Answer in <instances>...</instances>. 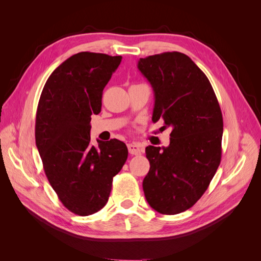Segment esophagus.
<instances>
[{
	"label": "esophagus",
	"instance_id": "esophagus-1",
	"mask_svg": "<svg viewBox=\"0 0 261 261\" xmlns=\"http://www.w3.org/2000/svg\"><path fill=\"white\" fill-rule=\"evenodd\" d=\"M127 148H128L129 153L133 154V155H139L141 153V151H143V150H141V148H140V146L136 145V144H128Z\"/></svg>",
	"mask_w": 261,
	"mask_h": 261
}]
</instances>
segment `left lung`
I'll list each match as a JSON object with an SVG mask.
<instances>
[{
  "instance_id": "left-lung-1",
  "label": "left lung",
  "mask_w": 261,
  "mask_h": 261,
  "mask_svg": "<svg viewBox=\"0 0 261 261\" xmlns=\"http://www.w3.org/2000/svg\"><path fill=\"white\" fill-rule=\"evenodd\" d=\"M138 69L154 91L152 121L161 118L172 128L169 147L146 148L145 197L159 213L177 215L200 199L218 170L222 112L207 76L186 54L150 55Z\"/></svg>"
}]
</instances>
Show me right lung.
Segmentation results:
<instances>
[{
    "instance_id": "1",
    "label": "right lung",
    "mask_w": 261,
    "mask_h": 261,
    "mask_svg": "<svg viewBox=\"0 0 261 261\" xmlns=\"http://www.w3.org/2000/svg\"><path fill=\"white\" fill-rule=\"evenodd\" d=\"M122 57L80 52L53 70L36 114V145L49 183L63 206L89 216L106 206L113 177L128 155L123 141L91 145L90 121Z\"/></svg>"
}]
</instances>
